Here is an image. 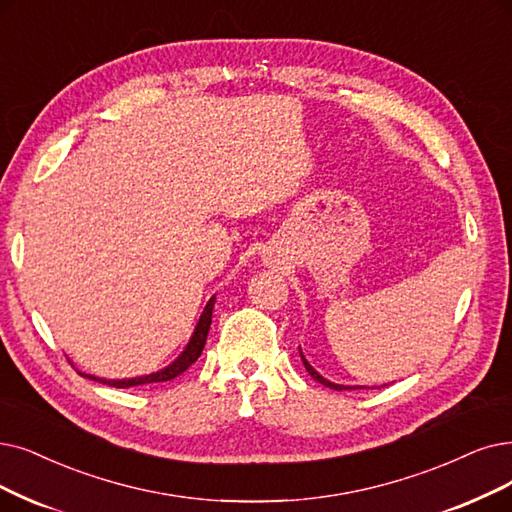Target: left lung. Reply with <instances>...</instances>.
I'll list each match as a JSON object with an SVG mask.
<instances>
[{"label":"left lung","mask_w":512,"mask_h":512,"mask_svg":"<svg viewBox=\"0 0 512 512\" xmlns=\"http://www.w3.org/2000/svg\"><path fill=\"white\" fill-rule=\"evenodd\" d=\"M300 357H302V363H304V367H306V372H309L317 382H321L323 386H327V388H334V391H346V388H351V386H342V384H334V382H330V380H325L319 372H315L313 367H311V363L304 359V355H302V351H300ZM359 388H363V386H359Z\"/></svg>","instance_id":"8db88e82"}]
</instances>
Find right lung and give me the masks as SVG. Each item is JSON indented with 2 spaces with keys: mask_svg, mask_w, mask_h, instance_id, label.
<instances>
[{
  "mask_svg": "<svg viewBox=\"0 0 512 512\" xmlns=\"http://www.w3.org/2000/svg\"><path fill=\"white\" fill-rule=\"evenodd\" d=\"M214 300L216 296L210 298V302L206 304V309H203L199 321H197V327L195 332L187 344V349L180 353V357L170 363L168 367H163V370L155 372V374H149V376H138V378H128V380H105V378H96L92 374H81L84 378H90V380H96V382H102V384H109V386H115V388H130V386H140V384H151V382H168L176 376H180L182 372H187L189 367L199 359L203 346H206V340H208V332H210V325H212V311H214Z\"/></svg>",
  "mask_w": 512,
  "mask_h": 512,
  "instance_id": "add662e5",
  "label": "right lung"
}]
</instances>
